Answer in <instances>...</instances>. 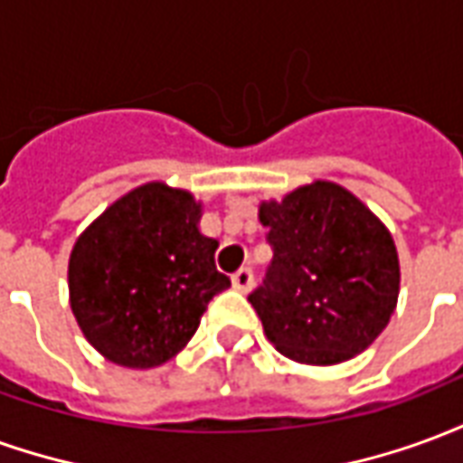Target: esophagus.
<instances>
[{"mask_svg": "<svg viewBox=\"0 0 463 463\" xmlns=\"http://www.w3.org/2000/svg\"><path fill=\"white\" fill-rule=\"evenodd\" d=\"M255 282V275H252L250 268H241V270L232 275V288L241 292H248Z\"/></svg>", "mask_w": 463, "mask_h": 463, "instance_id": "esophagus-1", "label": "esophagus"}]
</instances>
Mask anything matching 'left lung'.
<instances>
[{"mask_svg":"<svg viewBox=\"0 0 463 463\" xmlns=\"http://www.w3.org/2000/svg\"><path fill=\"white\" fill-rule=\"evenodd\" d=\"M272 262L248 300L268 340L302 364H337L377 340L399 295L397 248L367 205L315 181L260 205Z\"/></svg>","mask_w":463,"mask_h":463,"instance_id":"8db88e82","label":"left lung"}]
</instances>
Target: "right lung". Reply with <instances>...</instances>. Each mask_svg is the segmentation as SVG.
<instances>
[{
	"label": "right lung",
	"mask_w": 463,
	"mask_h": 463,
	"mask_svg": "<svg viewBox=\"0 0 463 463\" xmlns=\"http://www.w3.org/2000/svg\"><path fill=\"white\" fill-rule=\"evenodd\" d=\"M191 193L146 183L96 218L69 258L71 310L106 359L158 367L191 340L231 280L215 268L218 241L198 231Z\"/></svg>",
	"instance_id": "right-lung-1"
}]
</instances>
